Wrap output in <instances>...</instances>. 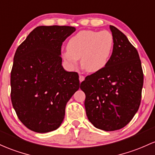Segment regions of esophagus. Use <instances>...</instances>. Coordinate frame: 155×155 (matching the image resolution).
I'll return each mask as SVG.
<instances>
[{"label":"esophagus","mask_w":155,"mask_h":155,"mask_svg":"<svg viewBox=\"0 0 155 155\" xmlns=\"http://www.w3.org/2000/svg\"><path fill=\"white\" fill-rule=\"evenodd\" d=\"M84 80V76H81V75H79V81L81 82V81H83Z\"/></svg>","instance_id":"1"}]
</instances>
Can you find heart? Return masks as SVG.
<instances>
[{"instance_id":"heart-1","label":"heart","mask_w":155,"mask_h":155,"mask_svg":"<svg viewBox=\"0 0 155 155\" xmlns=\"http://www.w3.org/2000/svg\"><path fill=\"white\" fill-rule=\"evenodd\" d=\"M114 37L111 32L83 30L68 40L63 58L71 68L81 65L89 73L102 71L108 64L113 52Z\"/></svg>"}]
</instances>
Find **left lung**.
Listing matches in <instances>:
<instances>
[{
    "mask_svg": "<svg viewBox=\"0 0 155 155\" xmlns=\"http://www.w3.org/2000/svg\"><path fill=\"white\" fill-rule=\"evenodd\" d=\"M110 28L114 48L108 64L80 85L88 120L104 131L120 130L130 123L140 107L143 84L137 51L120 30L113 25Z\"/></svg>",
    "mask_w": 155,
    "mask_h": 155,
    "instance_id": "8db88e82",
    "label": "left lung"
}]
</instances>
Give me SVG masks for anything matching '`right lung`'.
Here are the masks:
<instances>
[{
	"label": "right lung",
	"mask_w": 155,
	"mask_h": 155,
	"mask_svg": "<svg viewBox=\"0 0 155 155\" xmlns=\"http://www.w3.org/2000/svg\"><path fill=\"white\" fill-rule=\"evenodd\" d=\"M75 31L66 25L38 26L15 52L12 103L20 121L34 132L59 128L67 102L79 90V75L63 68L60 56L62 42Z\"/></svg>",
	"instance_id": "add662e5"
}]
</instances>
